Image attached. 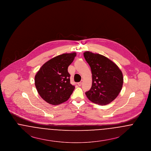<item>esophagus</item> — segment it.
Listing matches in <instances>:
<instances>
[{
    "mask_svg": "<svg viewBox=\"0 0 151 151\" xmlns=\"http://www.w3.org/2000/svg\"><path fill=\"white\" fill-rule=\"evenodd\" d=\"M83 80H81L80 82H79V83H78V86H81V84H82V83H83Z\"/></svg>",
    "mask_w": 151,
    "mask_h": 151,
    "instance_id": "obj_1",
    "label": "esophagus"
}]
</instances>
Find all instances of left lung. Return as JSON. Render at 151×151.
I'll list each match as a JSON object with an SVG mask.
<instances>
[{
    "mask_svg": "<svg viewBox=\"0 0 151 151\" xmlns=\"http://www.w3.org/2000/svg\"><path fill=\"white\" fill-rule=\"evenodd\" d=\"M92 73V85L86 92L88 99L100 105H106L118 96L123 78L119 67L108 58L90 51L84 52Z\"/></svg>",
    "mask_w": 151,
    "mask_h": 151,
    "instance_id": "left-lung-1",
    "label": "left lung"
}]
</instances>
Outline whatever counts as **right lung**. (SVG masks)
<instances>
[{
	"label": "right lung",
	"instance_id": "add662e5",
	"mask_svg": "<svg viewBox=\"0 0 151 151\" xmlns=\"http://www.w3.org/2000/svg\"><path fill=\"white\" fill-rule=\"evenodd\" d=\"M76 55V52L58 55L46 62L36 73V89L47 103L57 105L68 100L72 94L75 86L70 83L68 67Z\"/></svg>",
	"mask_w": 151,
	"mask_h": 151
}]
</instances>
